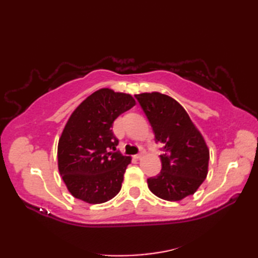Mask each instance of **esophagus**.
I'll use <instances>...</instances> for the list:
<instances>
[{
	"label": "esophagus",
	"instance_id": "1",
	"mask_svg": "<svg viewBox=\"0 0 258 258\" xmlns=\"http://www.w3.org/2000/svg\"><path fill=\"white\" fill-rule=\"evenodd\" d=\"M143 155H144V151H142V152H140V153H139V154L134 155V157H135V158H138V160H139V158H141V157L143 156Z\"/></svg>",
	"mask_w": 258,
	"mask_h": 258
}]
</instances>
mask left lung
<instances>
[{"label":"left lung","mask_w":258,"mask_h":258,"mask_svg":"<svg viewBox=\"0 0 258 258\" xmlns=\"http://www.w3.org/2000/svg\"><path fill=\"white\" fill-rule=\"evenodd\" d=\"M155 135L163 143L162 169L147 178L153 194L165 201L193 195L207 175L210 151L187 112L171 96L158 92L135 95Z\"/></svg>","instance_id":"obj_1"}]
</instances>
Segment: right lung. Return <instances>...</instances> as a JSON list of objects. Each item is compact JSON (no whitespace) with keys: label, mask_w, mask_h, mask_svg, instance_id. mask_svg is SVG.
I'll use <instances>...</instances> for the list:
<instances>
[{"label":"right lung","mask_w":258,"mask_h":258,"mask_svg":"<svg viewBox=\"0 0 258 258\" xmlns=\"http://www.w3.org/2000/svg\"><path fill=\"white\" fill-rule=\"evenodd\" d=\"M135 105L130 94L101 89L82 102L71 115L57 146L59 174L75 199L101 204L122 187L130 156L115 152L118 140L113 123Z\"/></svg>","instance_id":"obj_1"}]
</instances>
